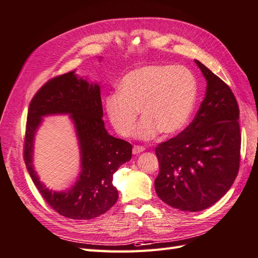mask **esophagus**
Wrapping results in <instances>:
<instances>
[{
    "label": "esophagus",
    "instance_id": "esophagus-1",
    "mask_svg": "<svg viewBox=\"0 0 258 258\" xmlns=\"http://www.w3.org/2000/svg\"><path fill=\"white\" fill-rule=\"evenodd\" d=\"M144 149H145V148H144L143 146L136 145V146L133 147V154H134V155H139L140 153H142V152L144 151Z\"/></svg>",
    "mask_w": 258,
    "mask_h": 258
}]
</instances>
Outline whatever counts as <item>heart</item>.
Masks as SVG:
<instances>
[{"instance_id":"heart-1","label":"heart","mask_w":258,"mask_h":258,"mask_svg":"<svg viewBox=\"0 0 258 258\" xmlns=\"http://www.w3.org/2000/svg\"><path fill=\"white\" fill-rule=\"evenodd\" d=\"M198 97L194 74L181 66L148 64L131 71L119 91L105 98V111L118 135H131L141 110L135 135L149 140L159 132L169 136L180 132L192 114Z\"/></svg>"}]
</instances>
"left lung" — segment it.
I'll return each instance as SVG.
<instances>
[{"label":"left lung","mask_w":258,"mask_h":258,"mask_svg":"<svg viewBox=\"0 0 258 258\" xmlns=\"http://www.w3.org/2000/svg\"><path fill=\"white\" fill-rule=\"evenodd\" d=\"M207 80L206 98L187 127L155 148L157 196L181 211L211 207L231 188L241 159L239 109L232 90L196 60Z\"/></svg>","instance_id":"obj_1"}]
</instances>
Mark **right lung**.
<instances>
[{
  "mask_svg": "<svg viewBox=\"0 0 258 258\" xmlns=\"http://www.w3.org/2000/svg\"><path fill=\"white\" fill-rule=\"evenodd\" d=\"M69 112L73 117L82 149L83 171L67 193H51L38 180L32 169V141L41 116ZM100 88L77 79L74 71L48 80L35 93L28 106L24 137V161L33 182L47 205L62 217L91 220L105 213L117 201L113 175L132 158V145L107 134L102 119Z\"/></svg>",
  "mask_w": 258,
  "mask_h": 258,
  "instance_id": "obj_1",
  "label": "right lung"
}]
</instances>
